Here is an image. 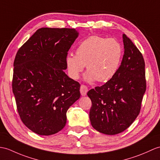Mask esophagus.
Listing matches in <instances>:
<instances>
[{
	"label": "esophagus",
	"mask_w": 160,
	"mask_h": 160,
	"mask_svg": "<svg viewBox=\"0 0 160 160\" xmlns=\"http://www.w3.org/2000/svg\"><path fill=\"white\" fill-rule=\"evenodd\" d=\"M88 92V87L84 84H82L80 86V93L82 96H85Z\"/></svg>",
	"instance_id": "esophagus-1"
}]
</instances>
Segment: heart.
I'll use <instances>...</instances> for the list:
<instances>
[{"label": "heart", "instance_id": "1", "mask_svg": "<svg viewBox=\"0 0 160 160\" xmlns=\"http://www.w3.org/2000/svg\"><path fill=\"white\" fill-rule=\"evenodd\" d=\"M122 48L117 40L92 35L84 39L76 48V55L67 56L65 61L69 76L77 80L85 65L88 82H103L114 76L119 68Z\"/></svg>", "mask_w": 160, "mask_h": 160}]
</instances>
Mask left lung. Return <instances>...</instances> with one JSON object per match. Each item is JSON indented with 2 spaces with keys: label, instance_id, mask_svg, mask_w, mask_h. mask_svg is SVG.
<instances>
[{
  "label": "left lung",
  "instance_id": "obj_1",
  "mask_svg": "<svg viewBox=\"0 0 160 160\" xmlns=\"http://www.w3.org/2000/svg\"><path fill=\"white\" fill-rule=\"evenodd\" d=\"M122 41L124 54L117 73L87 92L92 102L89 118L92 128L107 135L119 133L132 124L147 88L142 54L125 34Z\"/></svg>",
  "mask_w": 160,
  "mask_h": 160
}]
</instances>
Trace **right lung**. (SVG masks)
<instances>
[{
    "label": "right lung",
    "mask_w": 160,
    "mask_h": 160,
    "mask_svg": "<svg viewBox=\"0 0 160 160\" xmlns=\"http://www.w3.org/2000/svg\"><path fill=\"white\" fill-rule=\"evenodd\" d=\"M78 37L75 28H42L16 54L12 89L18 112L23 123L39 135L61 131L67 111L80 97V84L63 71Z\"/></svg>",
    "instance_id": "add662e5"
}]
</instances>
